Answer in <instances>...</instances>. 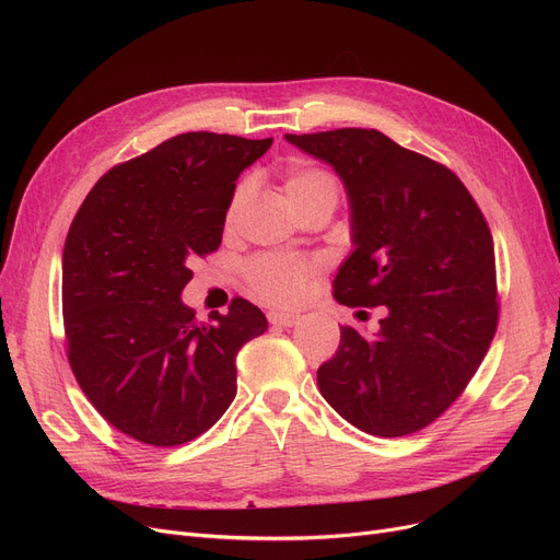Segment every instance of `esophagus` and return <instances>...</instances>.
Instances as JSON below:
<instances>
[{
    "mask_svg": "<svg viewBox=\"0 0 560 560\" xmlns=\"http://www.w3.org/2000/svg\"><path fill=\"white\" fill-rule=\"evenodd\" d=\"M268 319H270V325H275V327H295L302 317L295 315V313H277V311H272V313H268Z\"/></svg>",
    "mask_w": 560,
    "mask_h": 560,
    "instance_id": "esophagus-1",
    "label": "esophagus"
}]
</instances>
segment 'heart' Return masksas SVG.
<instances>
[{
	"mask_svg": "<svg viewBox=\"0 0 560 560\" xmlns=\"http://www.w3.org/2000/svg\"><path fill=\"white\" fill-rule=\"evenodd\" d=\"M283 192L292 209L298 213L311 209V206L329 203L336 206L340 197V184L336 176L317 165L298 163L290 165L283 174ZM252 197V184L243 182L233 190L229 209H226V226L238 222L245 206ZM317 272V260L313 258H298V256H283V254H265L247 262L245 275L254 295L260 300L277 304V306H292L300 304L306 295L308 283Z\"/></svg>",
	"mask_w": 560,
	"mask_h": 560,
	"instance_id": "b5f03b06",
	"label": "heart"
}]
</instances>
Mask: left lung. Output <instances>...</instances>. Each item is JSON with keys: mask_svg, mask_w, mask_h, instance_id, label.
<instances>
[{"mask_svg": "<svg viewBox=\"0 0 560 560\" xmlns=\"http://www.w3.org/2000/svg\"><path fill=\"white\" fill-rule=\"evenodd\" d=\"M347 190L354 252L334 281L345 306H386L381 329L342 327L317 386L381 438L424 429L458 399L497 331L494 247L458 176L376 129L285 133Z\"/></svg>", "mask_w": 560, "mask_h": 560, "instance_id": "1", "label": "left lung"}]
</instances>
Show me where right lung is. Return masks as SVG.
Masks as SVG:
<instances>
[{"label": "right lung", "mask_w": 560, "mask_h": 560, "mask_svg": "<svg viewBox=\"0 0 560 560\" xmlns=\"http://www.w3.org/2000/svg\"><path fill=\"white\" fill-rule=\"evenodd\" d=\"M272 138L190 131L108 170L63 249L68 361L117 431L174 447L209 431L235 397V357L268 329L247 300L197 322L182 302L192 262L220 247L235 182Z\"/></svg>", "instance_id": "1"}]
</instances>
